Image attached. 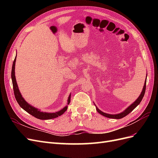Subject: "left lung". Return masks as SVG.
I'll return each mask as SVG.
<instances>
[{
  "mask_svg": "<svg viewBox=\"0 0 158 158\" xmlns=\"http://www.w3.org/2000/svg\"><path fill=\"white\" fill-rule=\"evenodd\" d=\"M146 78H147V76H146ZM146 78L145 82H144V88H143L142 92H141V94L139 95V97H138V98H137V99L136 100V101H135V102H134L133 103H132L130 106L128 107L123 112H122V113H118V114H107V113L102 112V111H100V110L96 107L97 111H98L99 113L102 114L103 116L108 117V118H117V119H119V118H123V117H125V116H127L128 114L130 113L132 111V110L135 109L138 106V105L140 104V103L141 102L143 97H144V94H145V91H146Z\"/></svg>",
  "mask_w": 158,
  "mask_h": 158,
  "instance_id": "left-lung-1",
  "label": "left lung"
}]
</instances>
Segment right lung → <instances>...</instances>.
I'll return each mask as SVG.
<instances>
[{"label":"right lung","mask_w":158,"mask_h":158,"mask_svg":"<svg viewBox=\"0 0 158 158\" xmlns=\"http://www.w3.org/2000/svg\"><path fill=\"white\" fill-rule=\"evenodd\" d=\"M16 56L15 59L14 60L13 64H12V73H11V78L12 81V84H13V89H14V95H15V98L18 103L23 109H24L26 112L31 114L32 116L35 117V118H37L39 119H41V120H47V119H52L55 118L56 117H58L59 116H60L61 114H63L66 110H67L68 106H65L63 109H62L60 111H59L55 113H46V112H41L39 109H37L35 107H33L31 106V105L27 103L25 99H23L22 96V95L20 92V90L18 89V84L16 83V77H15V63H16ZM70 102V94L68 99V105Z\"/></svg>","instance_id":"right-lung-1"}]
</instances>
